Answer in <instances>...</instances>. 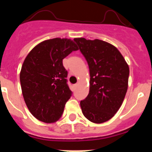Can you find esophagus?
Instances as JSON below:
<instances>
[{"mask_svg":"<svg viewBox=\"0 0 152 152\" xmlns=\"http://www.w3.org/2000/svg\"><path fill=\"white\" fill-rule=\"evenodd\" d=\"M77 85H78V84H77H77H75V85H74V86H75V88H76V87H77Z\"/></svg>","mask_w":152,"mask_h":152,"instance_id":"1","label":"esophagus"}]
</instances>
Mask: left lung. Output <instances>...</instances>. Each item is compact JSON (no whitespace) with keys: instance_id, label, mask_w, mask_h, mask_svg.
Returning a JSON list of instances; mask_svg holds the SVG:
<instances>
[{"instance_id":"obj_1","label":"left lung","mask_w":152,"mask_h":152,"mask_svg":"<svg viewBox=\"0 0 152 152\" xmlns=\"http://www.w3.org/2000/svg\"><path fill=\"white\" fill-rule=\"evenodd\" d=\"M74 41L88 61L90 91L80 103L84 116L103 123L116 113L128 89L129 68L114 45L100 39L75 38Z\"/></svg>"}]
</instances>
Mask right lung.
<instances>
[{"instance_id":"right-lung-1","label":"right lung","mask_w":152,"mask_h":152,"mask_svg":"<svg viewBox=\"0 0 152 152\" xmlns=\"http://www.w3.org/2000/svg\"><path fill=\"white\" fill-rule=\"evenodd\" d=\"M77 50L70 39H51L36 45L24 60L20 74L23 96L29 112L39 121L55 123L62 115L72 94L62 60Z\"/></svg>"}]
</instances>
